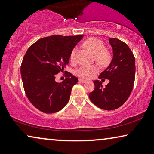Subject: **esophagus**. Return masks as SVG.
<instances>
[{
	"label": "esophagus",
	"mask_w": 154,
	"mask_h": 154,
	"mask_svg": "<svg viewBox=\"0 0 154 154\" xmlns=\"http://www.w3.org/2000/svg\"><path fill=\"white\" fill-rule=\"evenodd\" d=\"M79 82H82V83H85V82H86L87 81L85 79H79Z\"/></svg>",
	"instance_id": "1"
}]
</instances>
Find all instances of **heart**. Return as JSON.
<instances>
[{
  "label": "heart",
  "instance_id": "1",
  "mask_svg": "<svg viewBox=\"0 0 154 154\" xmlns=\"http://www.w3.org/2000/svg\"><path fill=\"white\" fill-rule=\"evenodd\" d=\"M84 46L94 54L95 61L102 66H106L109 62L111 56L109 52L105 50L104 43L97 38H88L84 43ZM70 61L74 62L76 59V48H74L70 55ZM98 71L95 65L82 66L77 70L78 76L84 79H90Z\"/></svg>",
  "mask_w": 154,
  "mask_h": 154
}]
</instances>
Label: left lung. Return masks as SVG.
<instances>
[{"label":"left lung","mask_w":154,"mask_h":154,"mask_svg":"<svg viewBox=\"0 0 154 154\" xmlns=\"http://www.w3.org/2000/svg\"><path fill=\"white\" fill-rule=\"evenodd\" d=\"M109 43L113 48V59L99 76L100 79H109V83L103 88L102 82L95 80V89L89 94L95 106L107 111L118 109L128 100L134 88L136 74L135 57L129 47L116 38H110Z\"/></svg>","instance_id":"1"}]
</instances>
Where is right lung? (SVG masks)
I'll return each instance as SVG.
<instances>
[{
	"label": "right lung",
	"instance_id": "obj_1",
	"mask_svg": "<svg viewBox=\"0 0 154 154\" xmlns=\"http://www.w3.org/2000/svg\"><path fill=\"white\" fill-rule=\"evenodd\" d=\"M83 36H48L36 41L27 50L20 67L23 84L29 102L41 112L56 113L69 101L78 79L67 72V78L58 83L55 75L63 72L71 52Z\"/></svg>",
	"mask_w": 154,
	"mask_h": 154
}]
</instances>
